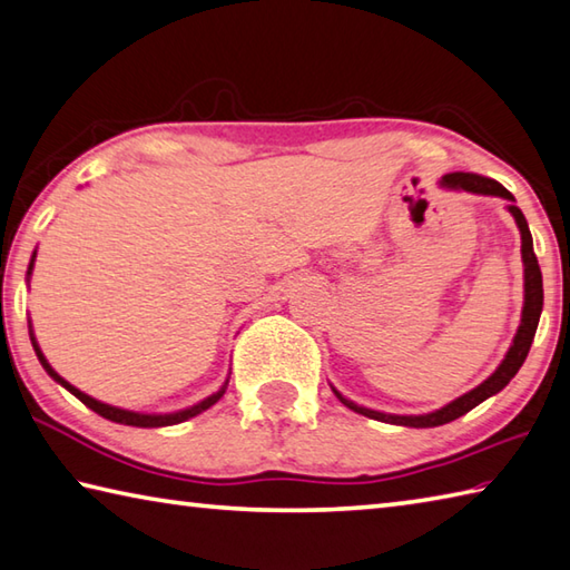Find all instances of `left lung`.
<instances>
[{
  "mask_svg": "<svg viewBox=\"0 0 570 570\" xmlns=\"http://www.w3.org/2000/svg\"><path fill=\"white\" fill-rule=\"evenodd\" d=\"M443 186H451V189H465L473 194H489V196H501V199H509V212L513 214L515 224L521 229V256H523V272H525V302H523V316H521V326L519 334L513 338V346L505 354L503 364L495 368V374L483 381L481 386H475L473 391L463 393L461 399L451 401L449 406H443L433 413H423V416H393V413H381V411H371L358 406V403L348 401L341 396V393L334 389L336 399L348 406L351 411L361 413V416L384 421V423H396V426H413V429H431V426H443V423L461 419L463 413H469L471 409L479 406L481 401H485L493 393H499L503 386H509V381L519 374V368L523 366L525 356H529L535 328H538V318H541L543 312V278H541V266H538V258L533 254V239L529 232V224H525L523 212L515 206L513 194L501 186L495 179H485L479 177V174H465V171H453L443 177Z\"/></svg>",
  "mask_w": 570,
  "mask_h": 570,
  "instance_id": "1",
  "label": "left lung"
}]
</instances>
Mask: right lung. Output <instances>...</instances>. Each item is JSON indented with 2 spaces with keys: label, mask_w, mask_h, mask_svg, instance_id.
<instances>
[{
  "label": "right lung",
  "mask_w": 570,
  "mask_h": 570,
  "mask_svg": "<svg viewBox=\"0 0 570 570\" xmlns=\"http://www.w3.org/2000/svg\"><path fill=\"white\" fill-rule=\"evenodd\" d=\"M32 264H35V256H32ZM32 264H29V272H32ZM29 272H27V274H29ZM32 344H35V351H37L39 361H41V366L47 368V374H49L51 379L59 381V384L65 386L67 391L75 393V396H77L81 403H85V406H89L91 411H97L99 416H105V419H109V421H114V423H124V426H139V429L174 426V423H181V421H186V419L196 416V413H202V411H206L209 406H214V403L224 396L226 384H229V381H226V384H224L219 391L212 393L209 399H204L202 403H196V406H191V409L179 411V413H164V416H149V413H134V411H124V409H117V406H107V403H101V401H97V399H91V396H87V393H81L79 389H75L71 384H67V381L61 379V376L57 374V371L47 364V358H45V354H41V351H39L35 336H32Z\"/></svg>",
  "instance_id": "1"
}]
</instances>
